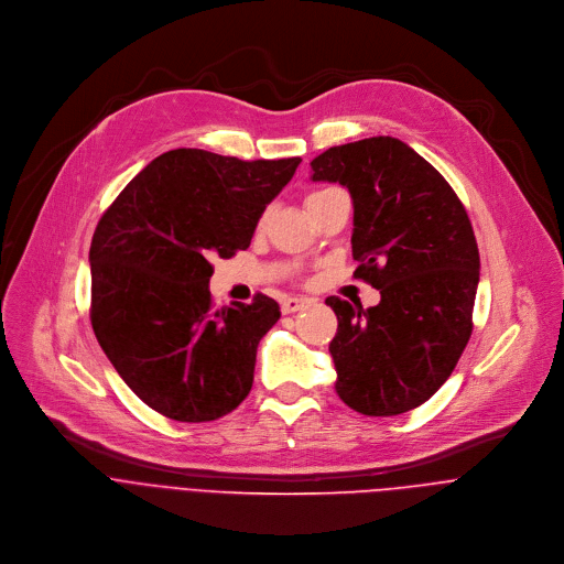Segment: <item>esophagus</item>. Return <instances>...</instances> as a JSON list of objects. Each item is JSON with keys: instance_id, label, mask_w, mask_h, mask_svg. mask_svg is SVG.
I'll list each match as a JSON object with an SVG mask.
<instances>
[{"instance_id": "obj_1", "label": "esophagus", "mask_w": 564, "mask_h": 564, "mask_svg": "<svg viewBox=\"0 0 564 564\" xmlns=\"http://www.w3.org/2000/svg\"><path fill=\"white\" fill-rule=\"evenodd\" d=\"M307 305H310V299L285 296V299L281 301V312H283V314H292V312H296V310H303V307H307Z\"/></svg>"}]
</instances>
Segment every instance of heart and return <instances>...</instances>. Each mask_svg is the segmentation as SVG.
<instances>
[{
	"label": "heart",
	"instance_id": "b5f03b06",
	"mask_svg": "<svg viewBox=\"0 0 564 564\" xmlns=\"http://www.w3.org/2000/svg\"><path fill=\"white\" fill-rule=\"evenodd\" d=\"M316 194H321V192H314V194H310V196H307V198H312V196H316ZM263 220H265V216H263V218H261V225H263Z\"/></svg>",
	"mask_w": 564,
	"mask_h": 564
}]
</instances>
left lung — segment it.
Instances as JSON below:
<instances>
[{"label":"left lung","mask_w":564,"mask_h":564,"mask_svg":"<svg viewBox=\"0 0 564 564\" xmlns=\"http://www.w3.org/2000/svg\"><path fill=\"white\" fill-rule=\"evenodd\" d=\"M310 167L312 181L348 187L355 279L381 294L366 310L326 299L339 321L335 390L368 417L413 411L451 377L473 333L479 252L468 214L429 160L390 135L330 147Z\"/></svg>","instance_id":"8db88e82"}]
</instances>
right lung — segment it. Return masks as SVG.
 Wrapping results in <instances>:
<instances>
[{"instance_id":"obj_1","label":"right lung","mask_w":564,"mask_h":564,"mask_svg":"<svg viewBox=\"0 0 564 564\" xmlns=\"http://www.w3.org/2000/svg\"><path fill=\"white\" fill-rule=\"evenodd\" d=\"M299 163L174 149L151 160L98 220L91 326L155 413L214 422L250 394L259 341L281 310L261 292L252 303L214 307L212 259L250 248L265 205Z\"/></svg>"}]
</instances>
